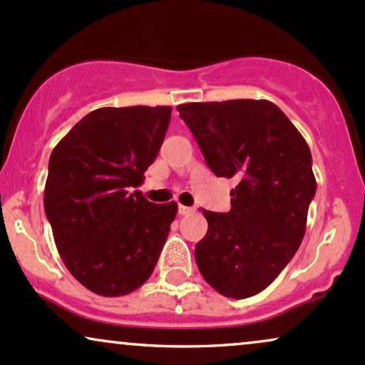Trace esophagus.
I'll return each mask as SVG.
<instances>
[{"mask_svg":"<svg viewBox=\"0 0 365 365\" xmlns=\"http://www.w3.org/2000/svg\"><path fill=\"white\" fill-rule=\"evenodd\" d=\"M178 212H179V215H190V213L195 212V208H191V207H184V205H179V207H178Z\"/></svg>","mask_w":365,"mask_h":365,"instance_id":"34e87169","label":"esophagus"}]
</instances>
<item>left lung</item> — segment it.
I'll return each instance as SVG.
<instances>
[{"mask_svg": "<svg viewBox=\"0 0 365 365\" xmlns=\"http://www.w3.org/2000/svg\"><path fill=\"white\" fill-rule=\"evenodd\" d=\"M217 178H234L230 212L203 210L195 247L201 275L225 297L259 294L294 258L316 195L312 157L297 128L269 101L178 106Z\"/></svg>", "mask_w": 365, "mask_h": 365, "instance_id": "left-lung-1", "label": "left lung"}]
</instances>
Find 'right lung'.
Masks as SVG:
<instances>
[{"mask_svg":"<svg viewBox=\"0 0 365 365\" xmlns=\"http://www.w3.org/2000/svg\"><path fill=\"white\" fill-rule=\"evenodd\" d=\"M173 107H101L56 145L44 210L63 263L104 297L131 294L152 275L178 213L140 191L157 158Z\"/></svg>","mask_w":365,"mask_h":365,"instance_id":"obj_1","label":"right lung"}]
</instances>
